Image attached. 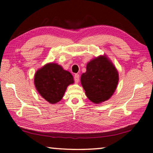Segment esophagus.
Returning a JSON list of instances; mask_svg holds the SVG:
<instances>
[{
    "instance_id": "esophagus-1",
    "label": "esophagus",
    "mask_w": 153,
    "mask_h": 153,
    "mask_svg": "<svg viewBox=\"0 0 153 153\" xmlns=\"http://www.w3.org/2000/svg\"><path fill=\"white\" fill-rule=\"evenodd\" d=\"M74 81L76 83H78L79 81V76L78 74H76L74 76Z\"/></svg>"
}]
</instances>
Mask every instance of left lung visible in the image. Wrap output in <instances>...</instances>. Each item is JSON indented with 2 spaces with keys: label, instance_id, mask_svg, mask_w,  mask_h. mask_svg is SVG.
<instances>
[{
  "label": "left lung",
  "instance_id": "obj_1",
  "mask_svg": "<svg viewBox=\"0 0 153 153\" xmlns=\"http://www.w3.org/2000/svg\"><path fill=\"white\" fill-rule=\"evenodd\" d=\"M119 81L117 69L106 55L88 62L86 71L81 76V84L86 97L98 104L108 100L115 92Z\"/></svg>",
  "mask_w": 153,
  "mask_h": 153
}]
</instances>
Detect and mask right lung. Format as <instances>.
<instances>
[{"instance_id":"right-lung-1","label":"right lung","mask_w":153,"mask_h":153,"mask_svg":"<svg viewBox=\"0 0 153 153\" xmlns=\"http://www.w3.org/2000/svg\"><path fill=\"white\" fill-rule=\"evenodd\" d=\"M74 82V77L70 72L54 63L46 64L36 71L34 76L36 90L51 104L60 101L67 86Z\"/></svg>"}]
</instances>
